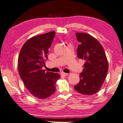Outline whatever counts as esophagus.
<instances>
[{
  "mask_svg": "<svg viewBox=\"0 0 123 123\" xmlns=\"http://www.w3.org/2000/svg\"><path fill=\"white\" fill-rule=\"evenodd\" d=\"M61 75L63 76H66L68 75V74L67 73H64V72H62L61 73Z\"/></svg>",
  "mask_w": 123,
  "mask_h": 123,
  "instance_id": "esophagus-1",
  "label": "esophagus"
}]
</instances>
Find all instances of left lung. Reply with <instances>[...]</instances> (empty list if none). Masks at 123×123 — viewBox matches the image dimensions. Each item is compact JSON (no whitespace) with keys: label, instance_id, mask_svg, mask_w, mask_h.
Returning a JSON list of instances; mask_svg holds the SVG:
<instances>
[{"label":"left lung","instance_id":"left-lung-1","mask_svg":"<svg viewBox=\"0 0 123 123\" xmlns=\"http://www.w3.org/2000/svg\"><path fill=\"white\" fill-rule=\"evenodd\" d=\"M76 36L80 42L78 57L85 63L79 75V83L74 88L79 93L89 96L100 89L108 72V60L103 47L96 38L83 32H76Z\"/></svg>","mask_w":123,"mask_h":123}]
</instances>
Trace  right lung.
I'll list each match as a JSON object with an SVG mask.
<instances>
[{"mask_svg": "<svg viewBox=\"0 0 123 123\" xmlns=\"http://www.w3.org/2000/svg\"><path fill=\"white\" fill-rule=\"evenodd\" d=\"M55 36V32L51 31L28 39L18 57L20 76L30 93L39 99L47 98L55 92L56 83L60 77L59 74L42 69Z\"/></svg>", "mask_w": 123, "mask_h": 123, "instance_id": "obj_1", "label": "right lung"}]
</instances>
